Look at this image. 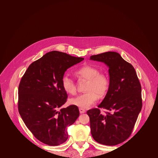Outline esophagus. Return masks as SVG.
<instances>
[{
  "mask_svg": "<svg viewBox=\"0 0 158 158\" xmlns=\"http://www.w3.org/2000/svg\"><path fill=\"white\" fill-rule=\"evenodd\" d=\"M79 112L80 113H85L86 112V110L83 108H81V107H80L79 108Z\"/></svg>",
  "mask_w": 158,
  "mask_h": 158,
  "instance_id": "esophagus-1",
  "label": "esophagus"
}]
</instances>
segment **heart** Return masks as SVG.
<instances>
[{"instance_id": "heart-1", "label": "heart", "mask_w": 158, "mask_h": 158, "mask_svg": "<svg viewBox=\"0 0 158 158\" xmlns=\"http://www.w3.org/2000/svg\"><path fill=\"white\" fill-rule=\"evenodd\" d=\"M76 73L81 79L87 81L85 87L86 92L71 98L69 101L70 104L81 108H88L97 102L98 97L102 98L108 92L110 85L108 76L106 73L99 72V70L95 66L85 65L77 70ZM61 85L67 94H76V82L67 75L63 76Z\"/></svg>"}]
</instances>
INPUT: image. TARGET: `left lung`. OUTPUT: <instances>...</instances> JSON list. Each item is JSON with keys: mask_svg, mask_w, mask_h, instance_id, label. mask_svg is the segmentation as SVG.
<instances>
[{"mask_svg": "<svg viewBox=\"0 0 158 158\" xmlns=\"http://www.w3.org/2000/svg\"><path fill=\"white\" fill-rule=\"evenodd\" d=\"M109 67L110 85L98 108L88 110L91 133L97 142L116 145L131 135L142 107V87L135 68L116 52L90 56ZM101 108L109 111L100 113Z\"/></svg>", "mask_w": 158, "mask_h": 158, "instance_id": "1", "label": "left lung"}]
</instances>
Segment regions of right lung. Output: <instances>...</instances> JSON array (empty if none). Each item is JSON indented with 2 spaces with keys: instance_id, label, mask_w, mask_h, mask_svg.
<instances>
[{
  "instance_id": "obj_1",
  "label": "right lung",
  "mask_w": 158,
  "mask_h": 158,
  "mask_svg": "<svg viewBox=\"0 0 158 158\" xmlns=\"http://www.w3.org/2000/svg\"><path fill=\"white\" fill-rule=\"evenodd\" d=\"M82 57L52 51L32 63L19 86L18 108L27 127L41 142L57 146L68 139L66 127L79 116L77 106L58 110L68 98L61 85L65 71Z\"/></svg>"
}]
</instances>
